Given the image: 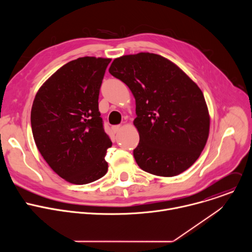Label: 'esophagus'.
<instances>
[{"instance_id": "esophagus-1", "label": "esophagus", "mask_w": 252, "mask_h": 252, "mask_svg": "<svg viewBox=\"0 0 252 252\" xmlns=\"http://www.w3.org/2000/svg\"><path fill=\"white\" fill-rule=\"evenodd\" d=\"M112 128H113V131H114L115 133H117V132H119V131L121 130L122 126H113Z\"/></svg>"}]
</instances>
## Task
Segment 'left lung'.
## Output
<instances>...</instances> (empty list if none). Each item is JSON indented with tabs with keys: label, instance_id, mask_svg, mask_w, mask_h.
I'll return each mask as SVG.
<instances>
[{
	"label": "left lung",
	"instance_id": "8db88e82",
	"mask_svg": "<svg viewBox=\"0 0 252 252\" xmlns=\"http://www.w3.org/2000/svg\"><path fill=\"white\" fill-rule=\"evenodd\" d=\"M109 71L135 98L137 165L166 177L190 167L209 133L207 105L197 85L172 62L151 53L118 58Z\"/></svg>",
	"mask_w": 252,
	"mask_h": 252
}]
</instances>
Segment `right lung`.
I'll return each instance as SVG.
<instances>
[{
  "instance_id": "right-lung-1",
  "label": "right lung",
  "mask_w": 252,
  "mask_h": 252,
  "mask_svg": "<svg viewBox=\"0 0 252 252\" xmlns=\"http://www.w3.org/2000/svg\"><path fill=\"white\" fill-rule=\"evenodd\" d=\"M111 59L84 57L68 62L34 96L31 125L39 152L66 182L86 185L107 171L112 141L103 129L98 94Z\"/></svg>"
}]
</instances>
